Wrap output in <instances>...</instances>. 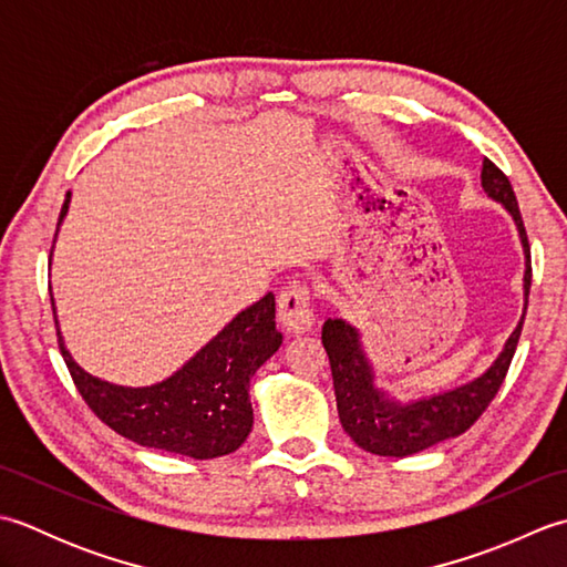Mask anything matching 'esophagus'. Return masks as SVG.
<instances>
[{"label": "esophagus", "instance_id": "obj_1", "mask_svg": "<svg viewBox=\"0 0 567 567\" xmlns=\"http://www.w3.org/2000/svg\"><path fill=\"white\" fill-rule=\"evenodd\" d=\"M277 321L282 323L285 331L305 333L315 327V309H311V297L307 285H290L285 287L277 297Z\"/></svg>", "mask_w": 567, "mask_h": 567}]
</instances>
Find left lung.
Listing matches in <instances>:
<instances>
[{
    "instance_id": "obj_1",
    "label": "left lung",
    "mask_w": 567,
    "mask_h": 567,
    "mask_svg": "<svg viewBox=\"0 0 567 567\" xmlns=\"http://www.w3.org/2000/svg\"><path fill=\"white\" fill-rule=\"evenodd\" d=\"M483 189L487 195L504 204V209L512 214L519 231L526 270H524V315L528 305V290H532V248H528L526 228L522 221L519 204L509 185V177L504 175L492 161H483ZM524 315L516 323V329L504 343L502 353L497 355L483 375L470 380L461 388L421 396L414 402H394L388 394L375 388V375H372L370 360L365 358L360 333L346 323L343 319H327L321 329V343L327 348L336 406H339L341 426L355 441V445L390 457H406L419 451H426L445 439H455L465 433L475 421L483 416L489 402L495 400L497 390L502 388L512 358L519 343Z\"/></svg>"
}]
</instances>
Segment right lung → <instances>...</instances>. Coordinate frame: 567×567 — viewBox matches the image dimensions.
I'll return each mask as SVG.
<instances>
[{"mask_svg": "<svg viewBox=\"0 0 567 567\" xmlns=\"http://www.w3.org/2000/svg\"><path fill=\"white\" fill-rule=\"evenodd\" d=\"M68 207L70 192L60 209L58 228ZM280 343L282 333L275 329V297L268 292L256 305L238 311L171 378L151 388H122L84 372L58 331V346L72 382L106 426L146 449L195 461L234 453L248 439L252 429L250 378Z\"/></svg>", "mask_w": 567, "mask_h": 567, "instance_id": "right-lung-1", "label": "right lung"}]
</instances>
